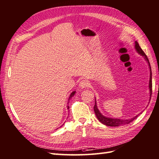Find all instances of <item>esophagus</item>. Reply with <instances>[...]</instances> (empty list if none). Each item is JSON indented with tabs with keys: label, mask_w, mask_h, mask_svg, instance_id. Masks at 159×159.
Wrapping results in <instances>:
<instances>
[{
	"label": "esophagus",
	"mask_w": 159,
	"mask_h": 159,
	"mask_svg": "<svg viewBox=\"0 0 159 159\" xmlns=\"http://www.w3.org/2000/svg\"><path fill=\"white\" fill-rule=\"evenodd\" d=\"M89 86V83L87 80H82L79 83V87L80 89H84Z\"/></svg>",
	"instance_id": "obj_1"
}]
</instances>
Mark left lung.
Masks as SVG:
<instances>
[{
	"instance_id": "8db88e82",
	"label": "left lung",
	"mask_w": 159,
	"mask_h": 159,
	"mask_svg": "<svg viewBox=\"0 0 159 159\" xmlns=\"http://www.w3.org/2000/svg\"><path fill=\"white\" fill-rule=\"evenodd\" d=\"M135 49L137 51V52L142 55L143 57H144L145 60L148 63V66L150 67V81H149V89H150V100L151 99V95H152V71H151V67H150V64L148 59L145 53L143 52V50L141 49V47H139V44L137 41L135 42ZM93 110L95 115H96L98 119L102 123H103L105 125H107V126L109 127H118L120 126L121 125H127L131 123V122L136 119L139 116V114H138L137 116H134V118H132L131 119H113V118H109V117H106L105 116L103 115V114L99 112V110L98 108L97 104H96V101L95 102V106L93 107Z\"/></svg>"
}]
</instances>
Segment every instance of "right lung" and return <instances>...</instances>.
<instances>
[{
  "label": "right lung",
  "instance_id": "1",
  "mask_svg": "<svg viewBox=\"0 0 159 159\" xmlns=\"http://www.w3.org/2000/svg\"><path fill=\"white\" fill-rule=\"evenodd\" d=\"M75 93H76V91H73V92H72V93L70 94V97H69V99H68V101L70 100V99L73 96H74V95L75 94ZM68 107V109H69V106H67Z\"/></svg>",
  "mask_w": 159,
  "mask_h": 159
}]
</instances>
